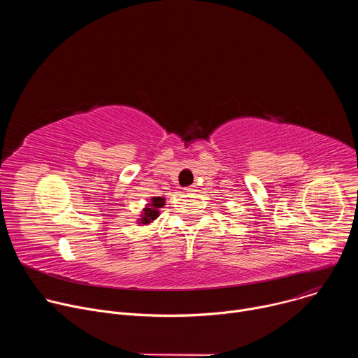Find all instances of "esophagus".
<instances>
[{"label":"esophagus","instance_id":"esophagus-1","mask_svg":"<svg viewBox=\"0 0 358 358\" xmlns=\"http://www.w3.org/2000/svg\"><path fill=\"white\" fill-rule=\"evenodd\" d=\"M184 191H185L187 194H194V192L196 191V187H195V185H188V187L184 188Z\"/></svg>","mask_w":358,"mask_h":358}]
</instances>
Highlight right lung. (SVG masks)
I'll return each instance as SVG.
<instances>
[{
	"instance_id": "obj_1",
	"label": "right lung",
	"mask_w": 358,
	"mask_h": 358,
	"mask_svg": "<svg viewBox=\"0 0 358 358\" xmlns=\"http://www.w3.org/2000/svg\"><path fill=\"white\" fill-rule=\"evenodd\" d=\"M163 206H164V198L162 196L151 198V203L148 206V208H144V214L140 222L148 224L151 221H155L159 217V208H162Z\"/></svg>"
}]
</instances>
